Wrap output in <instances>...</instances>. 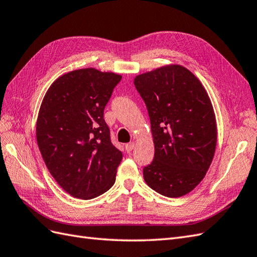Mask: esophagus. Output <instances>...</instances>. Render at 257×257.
Listing matches in <instances>:
<instances>
[{
    "instance_id": "esophagus-1",
    "label": "esophagus",
    "mask_w": 257,
    "mask_h": 257,
    "mask_svg": "<svg viewBox=\"0 0 257 257\" xmlns=\"http://www.w3.org/2000/svg\"><path fill=\"white\" fill-rule=\"evenodd\" d=\"M124 148H126V151H127V152L129 153V152H131V151L134 150V148H135V143H134V142H130V143L126 144V147H124Z\"/></svg>"
}]
</instances>
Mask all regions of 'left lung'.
Segmentation results:
<instances>
[{
    "label": "left lung",
    "mask_w": 257,
    "mask_h": 257,
    "mask_svg": "<svg viewBox=\"0 0 257 257\" xmlns=\"http://www.w3.org/2000/svg\"><path fill=\"white\" fill-rule=\"evenodd\" d=\"M134 83L147 105L155 148L144 180L157 193L180 197L202 181L214 157L217 127L207 92L180 65L139 75Z\"/></svg>",
    "instance_id": "1"
}]
</instances>
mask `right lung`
<instances>
[{
  "label": "right lung",
  "instance_id": "obj_1",
  "mask_svg": "<svg viewBox=\"0 0 257 257\" xmlns=\"http://www.w3.org/2000/svg\"><path fill=\"white\" fill-rule=\"evenodd\" d=\"M121 76L94 68L52 83L37 120V141L50 174L66 192L90 200L109 190L122 153L110 141L104 108Z\"/></svg>",
  "mask_w": 257,
  "mask_h": 257
}]
</instances>
